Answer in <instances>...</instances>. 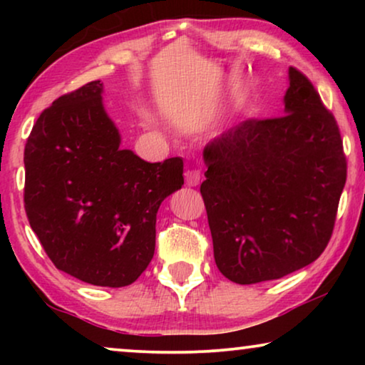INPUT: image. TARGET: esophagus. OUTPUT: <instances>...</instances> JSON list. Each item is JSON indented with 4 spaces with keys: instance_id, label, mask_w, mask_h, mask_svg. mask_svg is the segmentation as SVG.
Instances as JSON below:
<instances>
[{
    "instance_id": "esophagus-1",
    "label": "esophagus",
    "mask_w": 365,
    "mask_h": 365,
    "mask_svg": "<svg viewBox=\"0 0 365 365\" xmlns=\"http://www.w3.org/2000/svg\"><path fill=\"white\" fill-rule=\"evenodd\" d=\"M184 176H186L187 186H197V184L201 182L202 174H201V171H199V169H187V171L184 173Z\"/></svg>"
}]
</instances>
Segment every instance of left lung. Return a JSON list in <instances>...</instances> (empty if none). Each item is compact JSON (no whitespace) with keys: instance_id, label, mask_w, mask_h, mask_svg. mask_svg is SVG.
I'll use <instances>...</instances> for the list:
<instances>
[{"instance_id":"1","label":"left lung","mask_w":365,"mask_h":365,"mask_svg":"<svg viewBox=\"0 0 365 365\" xmlns=\"http://www.w3.org/2000/svg\"><path fill=\"white\" fill-rule=\"evenodd\" d=\"M286 114L246 119L204 149L201 184L214 259L236 284L274 281L331 241L347 159L334 114L289 68Z\"/></svg>"}]
</instances>
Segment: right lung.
<instances>
[{
    "mask_svg": "<svg viewBox=\"0 0 365 365\" xmlns=\"http://www.w3.org/2000/svg\"><path fill=\"white\" fill-rule=\"evenodd\" d=\"M101 93L91 81L39 114L24 146V211L59 271L124 287L151 262L158 209L184 184V163L119 148Z\"/></svg>",
    "mask_w": 365,
    "mask_h": 365,
    "instance_id": "right-lung-1",
    "label": "right lung"
}]
</instances>
